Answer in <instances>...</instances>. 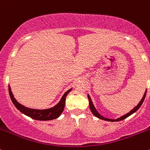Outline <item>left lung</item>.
I'll list each match as a JSON object with an SVG mask.
<instances>
[{"mask_svg":"<svg viewBox=\"0 0 150 150\" xmlns=\"http://www.w3.org/2000/svg\"><path fill=\"white\" fill-rule=\"evenodd\" d=\"M146 91H145V93H144V96H143V97H142V100L140 101V102H139V103L138 104V105H137V107H134V108L133 109V110H131V111H130L129 112L127 113L126 115H123V116H122V117H119V118L116 119V120H112V119L105 118V117H104L103 116L99 114V113L97 111H96V108H95L94 106H93V103H92V101H91V97H90V96H89V95H88V100H89V107H90L91 111V112L93 113V115H95V116H96V117H98V118L102 119V120H107V121H110V122L120 121V120H124V119H125V118H126V117H128V116L134 114V112H137V110H139V107H141V105H142V103H143L144 100L145 96H146Z\"/></svg>","mask_w":150,"mask_h":150,"instance_id":"left-lung-1","label":"left lung"}]
</instances>
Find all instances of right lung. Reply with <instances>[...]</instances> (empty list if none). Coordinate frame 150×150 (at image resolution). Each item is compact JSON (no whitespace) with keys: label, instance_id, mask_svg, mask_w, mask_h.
I'll return each mask as SVG.
<instances>
[{"label":"right lung","instance_id":"add662e5","mask_svg":"<svg viewBox=\"0 0 150 150\" xmlns=\"http://www.w3.org/2000/svg\"><path fill=\"white\" fill-rule=\"evenodd\" d=\"M71 90H72V88H70L67 91L65 92V93L62 97L60 102L57 105L54 106V107H51L50 109H46V110H35V109L28 108V107H26L25 106L22 105L21 104H19L15 99V98L13 97V93H12L11 91V87L8 86V91H9L10 97L15 107L21 112L29 116L31 118L37 120H51L59 117L60 115L62 113L63 110H64L67 96L71 91Z\"/></svg>","mask_w":150,"mask_h":150}]
</instances>
